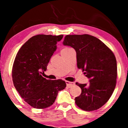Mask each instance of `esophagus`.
<instances>
[{
  "mask_svg": "<svg viewBox=\"0 0 128 128\" xmlns=\"http://www.w3.org/2000/svg\"><path fill=\"white\" fill-rule=\"evenodd\" d=\"M66 85H67V86L69 88H71L72 86H73L74 85V83L72 82H69V81H66Z\"/></svg>",
  "mask_w": 128,
  "mask_h": 128,
  "instance_id": "34e87169",
  "label": "esophagus"
}]
</instances>
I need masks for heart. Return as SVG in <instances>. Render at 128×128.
<instances>
[{
    "label": "heart",
    "instance_id": "1",
    "mask_svg": "<svg viewBox=\"0 0 128 128\" xmlns=\"http://www.w3.org/2000/svg\"><path fill=\"white\" fill-rule=\"evenodd\" d=\"M70 48H64V49H63L62 50H68V49H70Z\"/></svg>",
    "mask_w": 128,
    "mask_h": 128
}]
</instances>
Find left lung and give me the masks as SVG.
I'll return each mask as SVG.
<instances>
[{
	"label": "left lung",
	"mask_w": 128,
	"mask_h": 128,
	"mask_svg": "<svg viewBox=\"0 0 128 128\" xmlns=\"http://www.w3.org/2000/svg\"><path fill=\"white\" fill-rule=\"evenodd\" d=\"M64 46L76 52L77 66L82 68L90 83H76L82 90L74 99L78 106L91 111L102 107L112 95L116 85L117 61L112 51L98 38L88 34L67 35Z\"/></svg>",
	"instance_id": "8db88e82"
}]
</instances>
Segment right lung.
Masks as SVG:
<instances>
[{
  "label": "right lung",
  "mask_w": 128,
  "mask_h": 128,
  "mask_svg": "<svg viewBox=\"0 0 128 128\" xmlns=\"http://www.w3.org/2000/svg\"><path fill=\"white\" fill-rule=\"evenodd\" d=\"M62 35H36L21 47L13 64L12 81L19 94L33 108L44 109L52 105L58 92L66 86L62 79L42 77L56 43Z\"/></svg>",
  "instance_id": "obj_1"
}]
</instances>
